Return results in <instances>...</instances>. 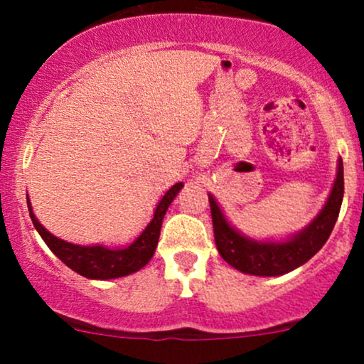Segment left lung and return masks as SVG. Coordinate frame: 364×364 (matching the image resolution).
I'll return each mask as SVG.
<instances>
[{
	"mask_svg": "<svg viewBox=\"0 0 364 364\" xmlns=\"http://www.w3.org/2000/svg\"><path fill=\"white\" fill-rule=\"evenodd\" d=\"M342 196H344V166L342 159H339L337 178L318 215L303 231L296 232L287 240L257 241L241 235L237 229L232 228L217 205L214 196L208 195L217 250L229 265L243 274L274 277V275L291 272L310 260L327 243L339 217Z\"/></svg>",
	"mask_w": 364,
	"mask_h": 364,
	"instance_id": "obj_1",
	"label": "left lung"
}]
</instances>
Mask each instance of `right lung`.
I'll use <instances>...</instances> for the list:
<instances>
[{
	"mask_svg": "<svg viewBox=\"0 0 364 364\" xmlns=\"http://www.w3.org/2000/svg\"><path fill=\"white\" fill-rule=\"evenodd\" d=\"M183 183H176V185L171 186L169 190L166 191V195L162 196L161 202H159V205L156 207L152 220H150L147 228L140 232V236L136 237L132 245L127 246V248H107V246L102 245L82 246L68 243V241L60 240V237L51 235V232L37 220L34 212H32L28 196L27 207L37 232L43 237L44 243L49 246V250H51L65 265H68L70 269L87 279L107 281V279H118L133 272H139L141 267H145L150 262V258L154 257V252H156L157 248L159 236H161L162 219H164L171 202L176 198V195L179 193Z\"/></svg>",
	"mask_w": 364,
	"mask_h": 364,
	"instance_id": "1",
	"label": "right lung"
}]
</instances>
